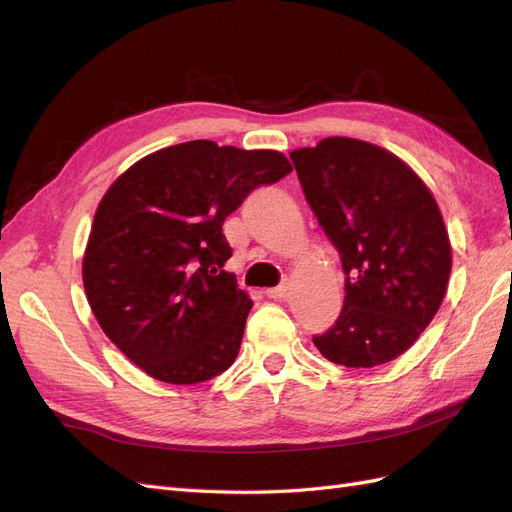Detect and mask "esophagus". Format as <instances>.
Segmentation results:
<instances>
[{
	"mask_svg": "<svg viewBox=\"0 0 512 512\" xmlns=\"http://www.w3.org/2000/svg\"><path fill=\"white\" fill-rule=\"evenodd\" d=\"M288 290H290L288 284H280V286H275V288H267V297H269V299H286V297H288Z\"/></svg>",
	"mask_w": 512,
	"mask_h": 512,
	"instance_id": "34e87169",
	"label": "esophagus"
}]
</instances>
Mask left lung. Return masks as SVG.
Listing matches in <instances>:
<instances>
[{
    "label": "left lung",
    "mask_w": 512,
    "mask_h": 512,
    "mask_svg": "<svg viewBox=\"0 0 512 512\" xmlns=\"http://www.w3.org/2000/svg\"><path fill=\"white\" fill-rule=\"evenodd\" d=\"M290 158L346 273L342 314L316 348L356 369L397 359L438 314L451 277L436 198L404 160L359 138H322Z\"/></svg>",
    "instance_id": "obj_1"
}]
</instances>
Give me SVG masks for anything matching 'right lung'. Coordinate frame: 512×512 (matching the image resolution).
<instances>
[{"mask_svg": "<svg viewBox=\"0 0 512 512\" xmlns=\"http://www.w3.org/2000/svg\"><path fill=\"white\" fill-rule=\"evenodd\" d=\"M290 170L280 151L190 141L149 153L106 190L83 286L106 337L147 376L196 384L235 363L254 303L224 271L222 224Z\"/></svg>", "mask_w": 512, "mask_h": 512, "instance_id": "add662e5", "label": "right lung"}]
</instances>
